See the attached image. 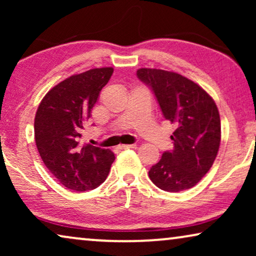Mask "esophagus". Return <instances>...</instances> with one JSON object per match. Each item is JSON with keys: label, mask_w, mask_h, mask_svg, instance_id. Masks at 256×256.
Returning <instances> with one entry per match:
<instances>
[{"label": "esophagus", "mask_w": 256, "mask_h": 256, "mask_svg": "<svg viewBox=\"0 0 256 256\" xmlns=\"http://www.w3.org/2000/svg\"><path fill=\"white\" fill-rule=\"evenodd\" d=\"M120 150H126V149H134L136 148V144H122L118 146Z\"/></svg>", "instance_id": "obj_1"}]
</instances>
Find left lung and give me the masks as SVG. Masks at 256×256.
<instances>
[{"mask_svg": "<svg viewBox=\"0 0 256 256\" xmlns=\"http://www.w3.org/2000/svg\"><path fill=\"white\" fill-rule=\"evenodd\" d=\"M138 78L150 87L166 120L174 126V149L164 152L149 177L160 190L194 188L211 169L220 146L222 126L214 100L200 86L174 72L140 68Z\"/></svg>", "mask_w": 256, "mask_h": 256, "instance_id": "8db88e82", "label": "left lung"}]
</instances>
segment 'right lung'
<instances>
[{
	"label": "right lung",
	"mask_w": 256,
	"mask_h": 256,
	"mask_svg": "<svg viewBox=\"0 0 256 256\" xmlns=\"http://www.w3.org/2000/svg\"><path fill=\"white\" fill-rule=\"evenodd\" d=\"M113 71V68H93L70 76L48 90L38 106L34 118L38 152L48 171L70 190L99 186L115 160L110 149L79 142L82 129Z\"/></svg>",
	"instance_id": "1"
}]
</instances>
